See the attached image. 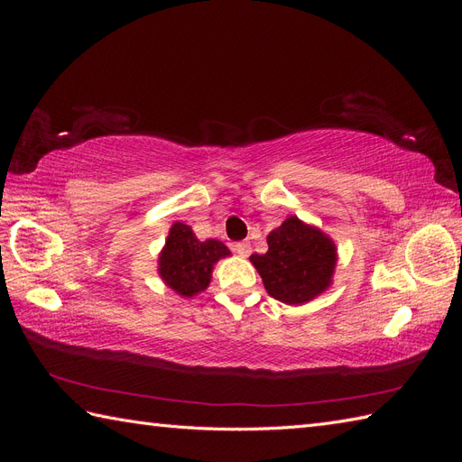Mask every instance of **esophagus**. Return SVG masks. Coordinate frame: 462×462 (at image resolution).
I'll return each mask as SVG.
<instances>
[{
  "mask_svg": "<svg viewBox=\"0 0 462 462\" xmlns=\"http://www.w3.org/2000/svg\"><path fill=\"white\" fill-rule=\"evenodd\" d=\"M233 250H235L236 254L245 258V256H248V254H250V243H248V241H239V243H235V245H233Z\"/></svg>",
  "mask_w": 462,
  "mask_h": 462,
  "instance_id": "34e87169",
  "label": "esophagus"
}]
</instances>
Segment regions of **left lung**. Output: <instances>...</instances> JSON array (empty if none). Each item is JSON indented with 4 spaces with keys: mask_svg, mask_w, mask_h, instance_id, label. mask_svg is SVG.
<instances>
[{
    "mask_svg": "<svg viewBox=\"0 0 462 462\" xmlns=\"http://www.w3.org/2000/svg\"><path fill=\"white\" fill-rule=\"evenodd\" d=\"M268 253L250 260L275 300L302 304L329 287L337 253L321 231L289 217L268 235Z\"/></svg>",
    "mask_w": 462,
    "mask_h": 462,
    "instance_id": "left-lung-1",
    "label": "left lung"
}]
</instances>
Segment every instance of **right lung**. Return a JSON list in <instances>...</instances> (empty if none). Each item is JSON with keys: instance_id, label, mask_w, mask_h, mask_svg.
<instances>
[{"instance_id": "obj_1", "label": "right lung", "mask_w": 462, "mask_h": 462, "mask_svg": "<svg viewBox=\"0 0 462 462\" xmlns=\"http://www.w3.org/2000/svg\"><path fill=\"white\" fill-rule=\"evenodd\" d=\"M226 256V245L216 239L200 241L189 226L177 221L162 250L160 275L180 297H192L208 287L214 263Z\"/></svg>"}]
</instances>
